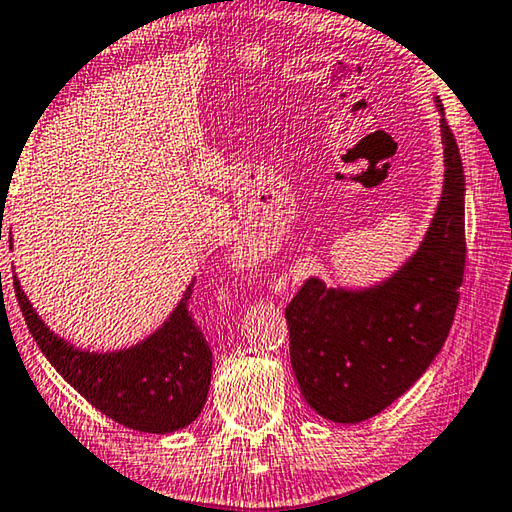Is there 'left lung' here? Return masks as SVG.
Returning a JSON list of instances; mask_svg holds the SVG:
<instances>
[{
  "instance_id": "left-lung-1",
  "label": "left lung",
  "mask_w": 512,
  "mask_h": 512,
  "mask_svg": "<svg viewBox=\"0 0 512 512\" xmlns=\"http://www.w3.org/2000/svg\"><path fill=\"white\" fill-rule=\"evenodd\" d=\"M440 110L445 185L420 248L370 289H327L309 277L284 316L300 393L318 415L343 424L372 418L404 395L443 348L465 271V176Z\"/></svg>"
}]
</instances>
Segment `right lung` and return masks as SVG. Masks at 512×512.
I'll use <instances>...</instances> for the list:
<instances>
[{
  "label": "right lung",
  "mask_w": 512,
  "mask_h": 512,
  "mask_svg": "<svg viewBox=\"0 0 512 512\" xmlns=\"http://www.w3.org/2000/svg\"><path fill=\"white\" fill-rule=\"evenodd\" d=\"M22 316L38 348L94 409L128 429L171 433L203 411L212 379V350L189 311L194 282L160 329L133 348L85 352L42 323L13 275Z\"/></svg>",
  "instance_id": "obj_1"
}]
</instances>
